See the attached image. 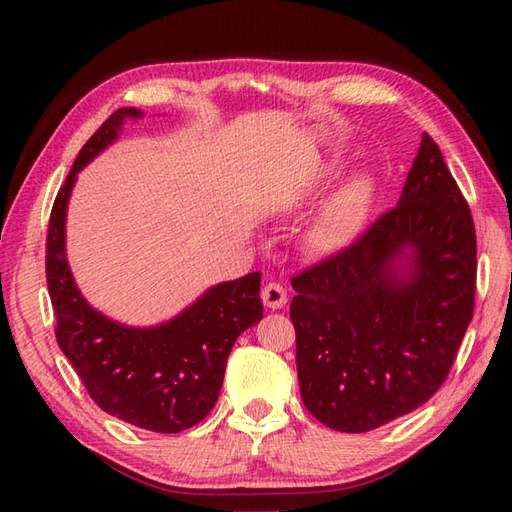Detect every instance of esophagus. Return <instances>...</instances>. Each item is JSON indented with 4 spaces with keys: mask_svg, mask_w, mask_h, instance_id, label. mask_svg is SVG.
Here are the masks:
<instances>
[{
    "mask_svg": "<svg viewBox=\"0 0 512 512\" xmlns=\"http://www.w3.org/2000/svg\"><path fill=\"white\" fill-rule=\"evenodd\" d=\"M260 297H262V303H265L269 309H282L288 303L286 288L282 284H275V282L262 288Z\"/></svg>",
    "mask_w": 512,
    "mask_h": 512,
    "instance_id": "34e87169",
    "label": "esophagus"
}]
</instances>
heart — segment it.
I'll return each instance as SVG.
<instances>
[{
	"instance_id": "1",
	"label": "heart",
	"mask_w": 512,
	"mask_h": 512,
	"mask_svg": "<svg viewBox=\"0 0 512 512\" xmlns=\"http://www.w3.org/2000/svg\"><path fill=\"white\" fill-rule=\"evenodd\" d=\"M339 175L337 160L320 162L314 173L294 194V207H309L318 203L331 188V183ZM371 205H374V181L367 175H350L337 185L327 203L320 209L318 218L305 232V250L316 258L335 256L361 237V232L369 220Z\"/></svg>"
}]
</instances>
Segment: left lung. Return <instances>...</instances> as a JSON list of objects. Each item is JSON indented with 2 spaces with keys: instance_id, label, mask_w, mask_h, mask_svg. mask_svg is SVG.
I'll return each mask as SVG.
<instances>
[{
  "instance_id": "8db88e82",
  "label": "left lung",
  "mask_w": 512,
  "mask_h": 512,
  "mask_svg": "<svg viewBox=\"0 0 512 512\" xmlns=\"http://www.w3.org/2000/svg\"><path fill=\"white\" fill-rule=\"evenodd\" d=\"M474 284L470 209L423 134L397 207L348 250L292 277L305 408L331 429L363 433L423 406L468 331Z\"/></svg>"
}]
</instances>
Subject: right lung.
Listing matches in <instances>:
<instances>
[{
    "mask_svg": "<svg viewBox=\"0 0 512 512\" xmlns=\"http://www.w3.org/2000/svg\"><path fill=\"white\" fill-rule=\"evenodd\" d=\"M141 108H119L89 138L59 190L46 239V284L57 318V344L96 404L134 427L179 433L218 401L237 337L262 318L260 273L207 288L177 316L130 327L104 316L76 286L66 254L68 203L81 170L111 147Z\"/></svg>",
    "mask_w": 512,
    "mask_h": 512,
    "instance_id": "1",
    "label": "right lung"
}]
</instances>
